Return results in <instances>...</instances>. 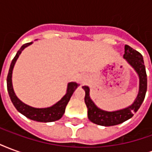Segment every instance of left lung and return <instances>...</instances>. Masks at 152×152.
Instances as JSON below:
<instances>
[{
    "label": "left lung",
    "instance_id": "8db88e82",
    "mask_svg": "<svg viewBox=\"0 0 152 152\" xmlns=\"http://www.w3.org/2000/svg\"><path fill=\"white\" fill-rule=\"evenodd\" d=\"M124 58L135 70L139 77V90L137 98L134 100V103L126 108L115 112H107L99 108L94 104L89 97V88L88 86H83L82 88L86 91L85 102L88 108V118L94 124L102 126H112L121 124L134 115V112H136L139 109L145 99L147 78L142 55L137 50L125 45Z\"/></svg>",
    "mask_w": 152,
    "mask_h": 152
}]
</instances>
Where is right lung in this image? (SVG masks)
<instances>
[{
    "instance_id": "obj_1",
    "label": "right lung",
    "mask_w": 152,
    "mask_h": 152,
    "mask_svg": "<svg viewBox=\"0 0 152 152\" xmlns=\"http://www.w3.org/2000/svg\"><path fill=\"white\" fill-rule=\"evenodd\" d=\"M32 42L24 44L19 49L16 55L14 58V59L12 60L11 64L10 66L9 70L8 76H7V89H8L9 95L11 99V102L15 107V108L18 110L21 114L25 115L26 117L32 120V121H38V122H53V121H58L60 118L62 117L65 112V108L67 103L69 102L71 97L72 95V94L75 91V89L77 88V86H79L76 82H70L67 85V89H66V93L65 95L63 96L59 101L56 102L54 105L51 106L50 107L46 108H36L32 107L31 106H28L25 104L24 102H23L18 99V97L15 94L14 89H13V85H12V72L14 66L16 63V61L18 59V56L20 55V53L23 50H24L26 47L31 45Z\"/></svg>"
}]
</instances>
